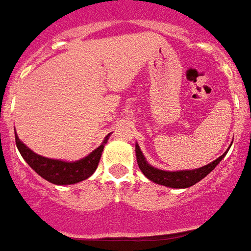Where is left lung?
<instances>
[{
	"instance_id": "left-lung-1",
	"label": "left lung",
	"mask_w": 251,
	"mask_h": 251,
	"mask_svg": "<svg viewBox=\"0 0 251 251\" xmlns=\"http://www.w3.org/2000/svg\"><path fill=\"white\" fill-rule=\"evenodd\" d=\"M225 155H226V152L223 153L222 156H219L218 159H215L213 163L207 164V166H203L201 168H197V170L170 173V171H163V170H158V168L151 167L146 162V159H144L143 153L140 151L139 146H136V160H138V166L142 170V173L150 180L155 182V183L173 188H186L193 186V184L198 183L199 180H202L207 174L211 173L214 168L218 166V163L222 160Z\"/></svg>"
}]
</instances>
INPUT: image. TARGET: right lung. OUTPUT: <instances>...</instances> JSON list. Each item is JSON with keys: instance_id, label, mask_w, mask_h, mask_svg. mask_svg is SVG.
<instances>
[{"instance_id": "obj_1", "label": "right lung", "mask_w": 251, "mask_h": 251, "mask_svg": "<svg viewBox=\"0 0 251 251\" xmlns=\"http://www.w3.org/2000/svg\"><path fill=\"white\" fill-rule=\"evenodd\" d=\"M105 142H107V139L104 140V143ZM16 144H17L20 153L25 159V162L40 176H43L45 180H48L53 184H73L89 178L95 173V170L98 168L99 160H100L104 148V144H101L92 153H89L87 158L81 159L78 162L68 163V162H61V160L44 158V156L34 153L32 150H29L25 144L20 142L17 135H16Z\"/></svg>"}]
</instances>
